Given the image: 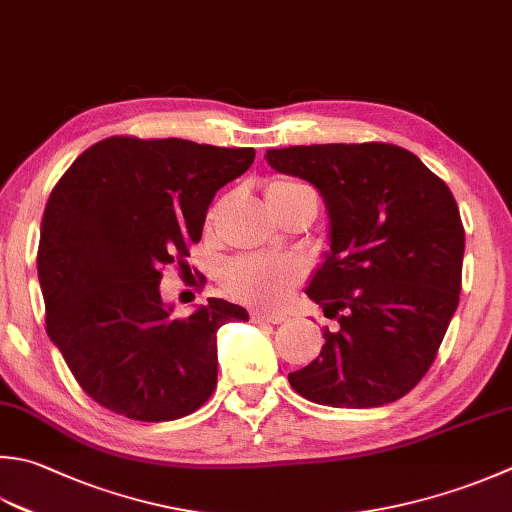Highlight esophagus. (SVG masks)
Wrapping results in <instances>:
<instances>
[{"mask_svg":"<svg viewBox=\"0 0 512 512\" xmlns=\"http://www.w3.org/2000/svg\"><path fill=\"white\" fill-rule=\"evenodd\" d=\"M250 322L279 324V322H284V315H268V313H259V310H250Z\"/></svg>","mask_w":512,"mask_h":512,"instance_id":"1","label":"esophagus"}]
</instances>
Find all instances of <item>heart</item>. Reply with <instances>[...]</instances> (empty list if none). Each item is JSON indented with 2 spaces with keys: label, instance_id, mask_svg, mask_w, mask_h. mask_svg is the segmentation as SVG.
I'll return each instance as SVG.
<instances>
[{
  "label": "heart",
  "instance_id": "b5f03b06",
  "mask_svg": "<svg viewBox=\"0 0 512 512\" xmlns=\"http://www.w3.org/2000/svg\"><path fill=\"white\" fill-rule=\"evenodd\" d=\"M299 193H313V190L286 177H275L266 184L268 204H279ZM217 210L219 206L208 210V226H213L217 219ZM302 275V266L293 262V259L246 255L224 268L222 284L228 290V295H233L239 302L266 310H277L288 302Z\"/></svg>",
  "mask_w": 512,
  "mask_h": 512
}]
</instances>
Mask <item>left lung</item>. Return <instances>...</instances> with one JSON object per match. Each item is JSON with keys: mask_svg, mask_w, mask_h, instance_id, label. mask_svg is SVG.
I'll use <instances>...</instances> for the list:
<instances>
[{"mask_svg": "<svg viewBox=\"0 0 512 512\" xmlns=\"http://www.w3.org/2000/svg\"><path fill=\"white\" fill-rule=\"evenodd\" d=\"M277 173L322 193L330 253L306 295L337 319L322 353L288 382L310 402L375 408L410 393L453 319L464 224L450 188L422 159L384 142L270 148Z\"/></svg>", "mask_w": 512, "mask_h": 512, "instance_id": "8db88e82", "label": "left lung"}]
</instances>
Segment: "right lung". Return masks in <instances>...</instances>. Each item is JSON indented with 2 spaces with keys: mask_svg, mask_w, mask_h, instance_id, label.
Masks as SVG:
<instances>
[{
  "mask_svg": "<svg viewBox=\"0 0 512 512\" xmlns=\"http://www.w3.org/2000/svg\"><path fill=\"white\" fill-rule=\"evenodd\" d=\"M253 159V148L115 135L55 184L37 250L46 333L99 406L170 422L213 395L217 330L246 322V308L210 297L175 319L159 282L164 266H184L215 193Z\"/></svg>",
  "mask_w": 512,
  "mask_h": 512,
  "instance_id": "add662e5",
  "label": "right lung"
}]
</instances>
